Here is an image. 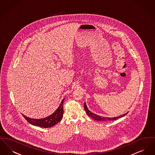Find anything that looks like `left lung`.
I'll return each instance as SVG.
<instances>
[{
    "mask_svg": "<svg viewBox=\"0 0 155 155\" xmlns=\"http://www.w3.org/2000/svg\"><path fill=\"white\" fill-rule=\"evenodd\" d=\"M84 109L85 110V112L87 113V115L91 117V118L94 119L95 120H97V121H111V120H116L118 118H120V117H124V116H125L127 114V113H126L125 114H123V115H121L120 116H117V117H102V116H100L99 115H97L96 114L91 112V111L89 110L88 107H87V106L85 102L84 103Z\"/></svg>",
    "mask_w": 155,
    "mask_h": 155,
    "instance_id": "8db88e82",
    "label": "left lung"
}]
</instances>
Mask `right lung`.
Segmentation results:
<instances>
[{"mask_svg": "<svg viewBox=\"0 0 155 155\" xmlns=\"http://www.w3.org/2000/svg\"><path fill=\"white\" fill-rule=\"evenodd\" d=\"M64 99L65 98H64L61 101L58 109L54 111L52 114H51L50 116L45 118H39V119L31 118L28 117H27L23 114H22V115L23 117L25 118V120L32 125L38 126L42 128L52 127L54 125H56V124H58L63 118V113H64L63 104Z\"/></svg>", "mask_w": 155, "mask_h": 155, "instance_id": "right-lung-1", "label": "right lung"}]
</instances>
